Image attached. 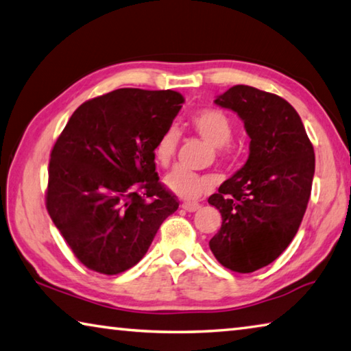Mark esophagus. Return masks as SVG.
Wrapping results in <instances>:
<instances>
[{"label":"esophagus","mask_w":351,"mask_h":351,"mask_svg":"<svg viewBox=\"0 0 351 351\" xmlns=\"http://www.w3.org/2000/svg\"><path fill=\"white\" fill-rule=\"evenodd\" d=\"M182 208L188 213H194V211L200 210V204H193V202H186V204L182 205Z\"/></svg>","instance_id":"obj_1"}]
</instances>
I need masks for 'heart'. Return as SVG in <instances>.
Wrapping results in <instances>:
<instances>
[{"label": "heart", "instance_id": "obj_1", "mask_svg": "<svg viewBox=\"0 0 351 351\" xmlns=\"http://www.w3.org/2000/svg\"><path fill=\"white\" fill-rule=\"evenodd\" d=\"M189 126L193 131L200 135L208 143L219 147L223 156H230L232 152L231 134L232 123L223 110L216 108H202L191 115ZM177 146H179V132L174 128H168L160 135L154 157L160 166H169L174 160ZM165 185L172 194L183 200H197L206 194L214 186V180L210 176H200L183 168H176L165 177Z\"/></svg>", "mask_w": 351, "mask_h": 351}]
</instances>
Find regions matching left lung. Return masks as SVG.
I'll list each match as a JSON object with an SVG mask.
<instances>
[{
	"mask_svg": "<svg viewBox=\"0 0 351 351\" xmlns=\"http://www.w3.org/2000/svg\"><path fill=\"white\" fill-rule=\"evenodd\" d=\"M214 103L234 110L250 135L247 163L208 199L222 214L210 248L225 268L253 273L284 253L302 222L315 176V149L290 103L232 86Z\"/></svg>",
	"mask_w": 351,
	"mask_h": 351,
	"instance_id": "left-lung-1",
	"label": "left lung"
}]
</instances>
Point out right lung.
<instances>
[{"mask_svg":"<svg viewBox=\"0 0 351 351\" xmlns=\"http://www.w3.org/2000/svg\"><path fill=\"white\" fill-rule=\"evenodd\" d=\"M183 101L176 90L117 89L84 101L55 141L46 208L86 268H132L179 208L158 180L154 147Z\"/></svg>","mask_w":351,"mask_h":351,"instance_id":"add662e5","label":"right lung"}]
</instances>
